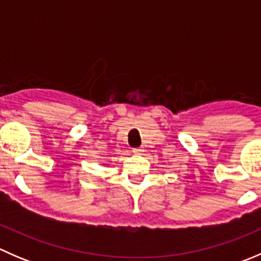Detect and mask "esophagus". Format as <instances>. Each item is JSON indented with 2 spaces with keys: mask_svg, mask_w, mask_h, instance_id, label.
Returning a JSON list of instances; mask_svg holds the SVG:
<instances>
[{
  "mask_svg": "<svg viewBox=\"0 0 261 261\" xmlns=\"http://www.w3.org/2000/svg\"><path fill=\"white\" fill-rule=\"evenodd\" d=\"M143 151H144V150L141 149V147H135V149H133V152L135 155H140Z\"/></svg>",
  "mask_w": 261,
  "mask_h": 261,
  "instance_id": "1",
  "label": "esophagus"
}]
</instances>
